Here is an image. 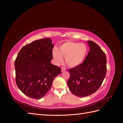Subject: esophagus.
Here are the masks:
<instances>
[{
  "label": "esophagus",
  "instance_id": "esophagus-1",
  "mask_svg": "<svg viewBox=\"0 0 123 123\" xmlns=\"http://www.w3.org/2000/svg\"><path fill=\"white\" fill-rule=\"evenodd\" d=\"M65 70H66V69H65V68H64V67H62V68H61V71H62V72L64 71H65Z\"/></svg>",
  "mask_w": 123,
  "mask_h": 123
}]
</instances>
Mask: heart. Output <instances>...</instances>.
Here are the masks:
<instances>
[{
  "label": "heart",
  "mask_w": 123,
  "mask_h": 123,
  "mask_svg": "<svg viewBox=\"0 0 123 123\" xmlns=\"http://www.w3.org/2000/svg\"><path fill=\"white\" fill-rule=\"evenodd\" d=\"M88 48L86 44L73 42H67L62 44L58 51L54 49L53 57L56 64L62 63L65 57V61L68 66L75 67L80 65L86 57Z\"/></svg>",
  "instance_id": "obj_1"
}]
</instances>
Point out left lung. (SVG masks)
<instances>
[{
	"label": "left lung",
	"instance_id": "1",
	"mask_svg": "<svg viewBox=\"0 0 123 123\" xmlns=\"http://www.w3.org/2000/svg\"><path fill=\"white\" fill-rule=\"evenodd\" d=\"M87 42L90 51L83 62L69 70V88L74 95L80 98L90 95L98 90L107 71L105 53L94 42Z\"/></svg>",
	"mask_w": 123,
	"mask_h": 123
}]
</instances>
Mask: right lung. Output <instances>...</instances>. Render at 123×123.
<instances>
[{
	"mask_svg": "<svg viewBox=\"0 0 123 123\" xmlns=\"http://www.w3.org/2000/svg\"><path fill=\"white\" fill-rule=\"evenodd\" d=\"M50 38L36 40L25 46L15 61L16 83L29 97L40 99L49 91L61 69L52 64L54 44Z\"/></svg>",
	"mask_w": 123,
	"mask_h": 123,
	"instance_id": "1",
	"label": "right lung"
}]
</instances>
